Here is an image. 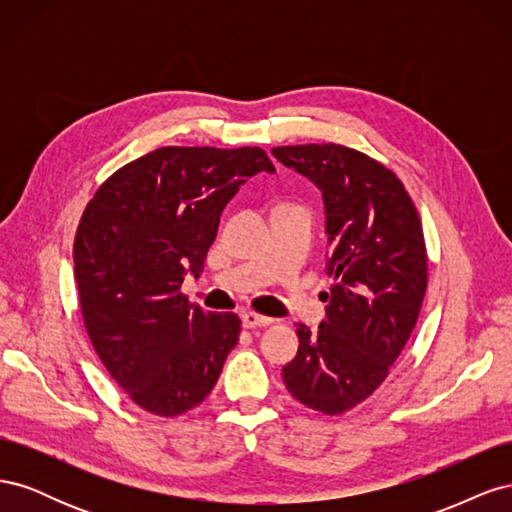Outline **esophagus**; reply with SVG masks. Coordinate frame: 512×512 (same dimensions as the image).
Instances as JSON below:
<instances>
[{
    "instance_id": "obj_1",
    "label": "esophagus",
    "mask_w": 512,
    "mask_h": 512,
    "mask_svg": "<svg viewBox=\"0 0 512 512\" xmlns=\"http://www.w3.org/2000/svg\"><path fill=\"white\" fill-rule=\"evenodd\" d=\"M241 322H243L245 329H256V327H269V324H273V318L260 316L256 312H245L241 316Z\"/></svg>"
}]
</instances>
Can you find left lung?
I'll return each mask as SVG.
<instances>
[{
	"instance_id": "1",
	"label": "left lung",
	"mask_w": 512,
	"mask_h": 512,
	"mask_svg": "<svg viewBox=\"0 0 512 512\" xmlns=\"http://www.w3.org/2000/svg\"><path fill=\"white\" fill-rule=\"evenodd\" d=\"M322 192L327 320L299 324V350L284 365L290 395L322 414L361 404L389 376L421 312L427 288L423 226L404 183L361 151L344 145L271 149Z\"/></svg>"
}]
</instances>
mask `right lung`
Returning a JSON list of instances; mask_svg holds the SVG:
<instances>
[{"label": "right lung", "instance_id": "right-lung-1", "mask_svg": "<svg viewBox=\"0 0 512 512\" xmlns=\"http://www.w3.org/2000/svg\"><path fill=\"white\" fill-rule=\"evenodd\" d=\"M275 173L260 147H162L108 177L74 237V280L100 361L136 406L196 408L239 342L237 314L179 292L203 273L220 215L241 185Z\"/></svg>", "mask_w": 512, "mask_h": 512}]
</instances>
